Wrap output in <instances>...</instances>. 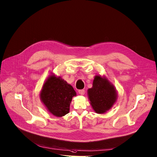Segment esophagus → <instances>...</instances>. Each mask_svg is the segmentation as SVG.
<instances>
[{
  "label": "esophagus",
  "mask_w": 157,
  "mask_h": 157,
  "mask_svg": "<svg viewBox=\"0 0 157 157\" xmlns=\"http://www.w3.org/2000/svg\"><path fill=\"white\" fill-rule=\"evenodd\" d=\"M78 93H79L80 95H84V94H85V90H84V89L79 90H78Z\"/></svg>",
  "instance_id": "1"
}]
</instances>
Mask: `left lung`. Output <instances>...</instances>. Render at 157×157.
Returning <instances> with one entry per match:
<instances>
[{"label":"left lung","mask_w":157,"mask_h":157,"mask_svg":"<svg viewBox=\"0 0 157 157\" xmlns=\"http://www.w3.org/2000/svg\"><path fill=\"white\" fill-rule=\"evenodd\" d=\"M90 103L97 113H105L117 99L115 86L105 77L96 75L93 87L87 90Z\"/></svg>","instance_id":"left-lung-1"}]
</instances>
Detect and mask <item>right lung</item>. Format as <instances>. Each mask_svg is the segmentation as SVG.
Returning a JSON list of instances; mask_svg holds the SVG:
<instances>
[{
  "label": "right lung",
  "mask_w": 157,
  "mask_h": 157,
  "mask_svg": "<svg viewBox=\"0 0 157 157\" xmlns=\"http://www.w3.org/2000/svg\"><path fill=\"white\" fill-rule=\"evenodd\" d=\"M76 92L72 86L54 74L45 80L40 93L42 103L54 116L61 117L69 113L72 98Z\"/></svg>",
  "instance_id": "add662e5"
}]
</instances>
